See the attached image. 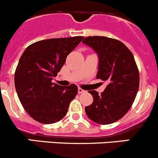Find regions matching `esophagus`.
<instances>
[{
    "label": "esophagus",
    "mask_w": 158,
    "mask_h": 158,
    "mask_svg": "<svg viewBox=\"0 0 158 158\" xmlns=\"http://www.w3.org/2000/svg\"><path fill=\"white\" fill-rule=\"evenodd\" d=\"M84 92H85V90H83V89H81V87H79V88H78V93H79V94H82V93H84Z\"/></svg>",
    "instance_id": "esophagus-1"
}]
</instances>
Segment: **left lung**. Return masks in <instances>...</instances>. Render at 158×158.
Returning <instances> with one entry per match:
<instances>
[{
	"label": "left lung",
	"mask_w": 158,
	"mask_h": 158,
	"mask_svg": "<svg viewBox=\"0 0 158 158\" xmlns=\"http://www.w3.org/2000/svg\"><path fill=\"white\" fill-rule=\"evenodd\" d=\"M83 43L93 48L99 59L97 78L107 81L104 92L89 90L93 103L85 107L91 121L100 124L116 122L126 114L139 88V71L130 50L119 40L101 36L87 37Z\"/></svg>",
	"instance_id": "left-lung-1"
}]
</instances>
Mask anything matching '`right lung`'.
Segmentation results:
<instances>
[{
	"label": "right lung",
	"mask_w": 158,
	"mask_h": 158,
	"mask_svg": "<svg viewBox=\"0 0 158 158\" xmlns=\"http://www.w3.org/2000/svg\"><path fill=\"white\" fill-rule=\"evenodd\" d=\"M83 38L40 40L28 46L21 55L15 74V88L24 110L35 121L54 124L66 115L77 94V85L62 87L51 81Z\"/></svg>",
	"instance_id": "1"
}]
</instances>
